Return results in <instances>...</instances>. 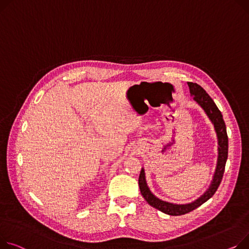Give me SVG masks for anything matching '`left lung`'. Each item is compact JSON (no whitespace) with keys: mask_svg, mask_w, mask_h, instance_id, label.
Instances as JSON below:
<instances>
[{"mask_svg":"<svg viewBox=\"0 0 249 249\" xmlns=\"http://www.w3.org/2000/svg\"><path fill=\"white\" fill-rule=\"evenodd\" d=\"M189 86L190 94L193 96L194 100L199 104L202 109L205 111L208 118L214 125V129L216 131L217 139H218V158H217V165L216 169H215L213 179L211 181V184L209 188L205 191L203 195H201L198 199L195 201L188 203V204H173L170 202L163 201L159 198H157L153 193L148 188L146 179H145V172L144 169L140 171L139 175V188L141 191L142 196L144 199L148 202L149 205L152 207L162 211L163 213H166L168 215H173V216H177V215L186 214L195 208L199 207L201 204L206 202L209 198H211L214 193L216 192L218 186L220 185V182L223 177L224 169H225V164L228 156V137H227V132H226V126L222 117V114L215 105L214 101L211 99V97L206 93V91L200 86L196 84V83L187 82Z\"/></svg>","mask_w":249,"mask_h":249,"instance_id":"left-lung-1","label":"left lung"}]
</instances>
